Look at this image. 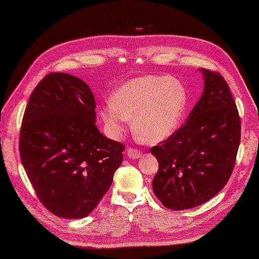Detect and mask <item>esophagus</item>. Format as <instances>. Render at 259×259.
<instances>
[{"mask_svg": "<svg viewBox=\"0 0 259 259\" xmlns=\"http://www.w3.org/2000/svg\"><path fill=\"white\" fill-rule=\"evenodd\" d=\"M141 151L138 149H134V148H128V150H126V156L131 159H138L141 157Z\"/></svg>", "mask_w": 259, "mask_h": 259, "instance_id": "esophagus-1", "label": "esophagus"}]
</instances>
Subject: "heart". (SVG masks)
Returning a JSON list of instances; mask_svg holds the SVG:
<instances>
[{
  "label": "heart",
  "instance_id": "obj_1",
  "mask_svg": "<svg viewBox=\"0 0 259 259\" xmlns=\"http://www.w3.org/2000/svg\"><path fill=\"white\" fill-rule=\"evenodd\" d=\"M188 95L180 81L149 74L130 79L115 89L100 117L111 137L119 136L126 120L141 144L156 145L171 137L181 123Z\"/></svg>",
  "mask_w": 259,
  "mask_h": 259
}]
</instances>
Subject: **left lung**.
<instances>
[{"label":"left lung","mask_w":259,"mask_h":259,"mask_svg":"<svg viewBox=\"0 0 259 259\" xmlns=\"http://www.w3.org/2000/svg\"><path fill=\"white\" fill-rule=\"evenodd\" d=\"M200 72L203 92L185 124L151 148L159 162L153 192L172 210L202 205L224 188L240 142V118L226 81L218 72Z\"/></svg>","instance_id":"1"}]
</instances>
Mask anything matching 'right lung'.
I'll return each mask as SVG.
<instances>
[{"instance_id":"right-lung-1","label":"right lung","mask_w":259,"mask_h":259,"mask_svg":"<svg viewBox=\"0 0 259 259\" xmlns=\"http://www.w3.org/2000/svg\"><path fill=\"white\" fill-rule=\"evenodd\" d=\"M84 81L49 73L31 93L20 131L22 164L38 199L58 217L89 214L112 184L124 146L96 125Z\"/></svg>"}]
</instances>
